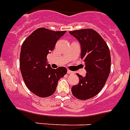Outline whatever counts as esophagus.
Segmentation results:
<instances>
[{
  "label": "esophagus",
  "instance_id": "obj_1",
  "mask_svg": "<svg viewBox=\"0 0 130 130\" xmlns=\"http://www.w3.org/2000/svg\"><path fill=\"white\" fill-rule=\"evenodd\" d=\"M67 73H68V74H73V71H70V70H67Z\"/></svg>",
  "mask_w": 130,
  "mask_h": 130
}]
</instances>
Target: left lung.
<instances>
[{"label":"left lung","instance_id":"8db88e82","mask_svg":"<svg viewBox=\"0 0 130 130\" xmlns=\"http://www.w3.org/2000/svg\"><path fill=\"white\" fill-rule=\"evenodd\" d=\"M81 45V59L85 63L86 76L77 74L79 84L71 88V92L79 100L95 96L103 89L111 71V55L107 43L92 29L69 31Z\"/></svg>","mask_w":130,"mask_h":130}]
</instances>
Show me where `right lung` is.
<instances>
[{"label":"right lung","mask_w":130,"mask_h":130,"mask_svg":"<svg viewBox=\"0 0 130 130\" xmlns=\"http://www.w3.org/2000/svg\"><path fill=\"white\" fill-rule=\"evenodd\" d=\"M66 31H55L40 27L24 40L20 53V70L27 88L38 96H51L58 81L67 73L65 67L55 69L47 63V55Z\"/></svg>","instance_id":"1"}]
</instances>
